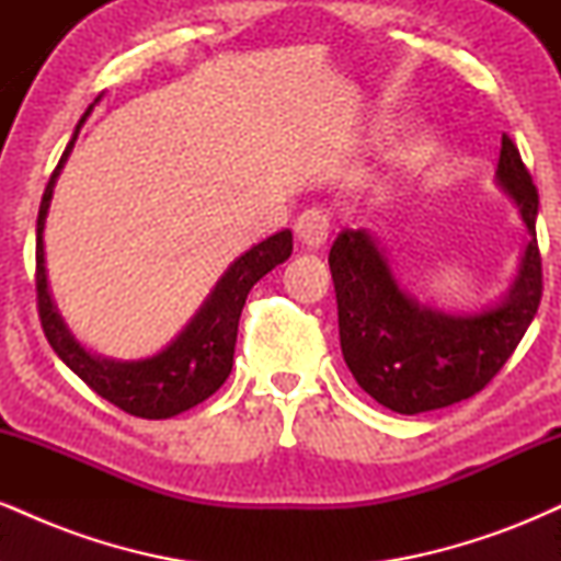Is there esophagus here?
I'll return each instance as SVG.
<instances>
[{"instance_id": "1", "label": "esophagus", "mask_w": 561, "mask_h": 561, "mask_svg": "<svg viewBox=\"0 0 561 561\" xmlns=\"http://www.w3.org/2000/svg\"><path fill=\"white\" fill-rule=\"evenodd\" d=\"M332 229V216L330 210L321 208V205H313V208H306L295 221V234L298 240L306 244V248H321L330 237Z\"/></svg>"}]
</instances>
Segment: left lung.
<instances>
[{
	"label": "left lung",
	"mask_w": 561,
	"mask_h": 561,
	"mask_svg": "<svg viewBox=\"0 0 561 561\" xmlns=\"http://www.w3.org/2000/svg\"><path fill=\"white\" fill-rule=\"evenodd\" d=\"M495 176L517 203L533 240L506 298L474 317H446L411 300L366 231L345 229L332 244L330 272L343 358L356 382L398 414L443 409L480 392L538 313L543 295L536 240L538 190L506 134Z\"/></svg>",
	"instance_id": "8db88e82"
}]
</instances>
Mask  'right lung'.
<instances>
[{"instance_id": "obj_1", "label": "right lung", "mask_w": 561, "mask_h": 561, "mask_svg": "<svg viewBox=\"0 0 561 561\" xmlns=\"http://www.w3.org/2000/svg\"><path fill=\"white\" fill-rule=\"evenodd\" d=\"M76 126L73 139L68 141L60 163L49 176L47 190H44L42 205H38L36 221V308L42 319V330L47 334V343L62 358V364L79 375L83 382L92 388L96 396L118 405L121 411L141 420H169V416L182 414L192 405L203 403L227 382L231 364H234V343L237 324L248 298L250 287L272 272L274 266L285 263L293 253V231L282 229L266 240L253 244L248 253L240 255L229 266V272L218 279L214 293L203 302L195 319L186 324L173 343L160 351L158 356L141 358V362H107L87 353L76 343L73 334L62 324L57 313L53 295L47 289V272H44V218H47L49 199H53V186L60 176L62 163H66L73 141L79 137V128L87 115Z\"/></svg>"}]
</instances>
